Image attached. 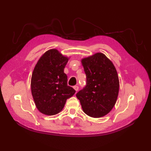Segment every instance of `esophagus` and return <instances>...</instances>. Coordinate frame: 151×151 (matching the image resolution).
Here are the masks:
<instances>
[{"instance_id":"esophagus-1","label":"esophagus","mask_w":151,"mask_h":151,"mask_svg":"<svg viewBox=\"0 0 151 151\" xmlns=\"http://www.w3.org/2000/svg\"><path fill=\"white\" fill-rule=\"evenodd\" d=\"M73 88H74V89H75L76 91H77L78 90V86H73Z\"/></svg>"}]
</instances>
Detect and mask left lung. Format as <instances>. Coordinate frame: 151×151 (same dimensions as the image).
I'll return each mask as SVG.
<instances>
[{"label": "left lung", "mask_w": 151, "mask_h": 151, "mask_svg": "<svg viewBox=\"0 0 151 151\" xmlns=\"http://www.w3.org/2000/svg\"><path fill=\"white\" fill-rule=\"evenodd\" d=\"M86 75V87L76 96L86 114L103 117L115 104L119 89L116 69L105 54L97 52L81 60Z\"/></svg>", "instance_id": "1"}]
</instances>
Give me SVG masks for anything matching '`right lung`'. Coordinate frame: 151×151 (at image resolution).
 <instances>
[{"label": "right lung", "instance_id": "add662e5", "mask_svg": "<svg viewBox=\"0 0 151 151\" xmlns=\"http://www.w3.org/2000/svg\"><path fill=\"white\" fill-rule=\"evenodd\" d=\"M69 58L55 49L46 51L35 65L31 78V91L41 113L54 115L63 110L67 99L76 91L67 86L64 68Z\"/></svg>", "mask_w": 151, "mask_h": 151}]
</instances>
